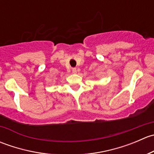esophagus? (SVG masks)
Listing matches in <instances>:
<instances>
[{"label": "esophagus", "mask_w": 154, "mask_h": 154, "mask_svg": "<svg viewBox=\"0 0 154 154\" xmlns=\"http://www.w3.org/2000/svg\"><path fill=\"white\" fill-rule=\"evenodd\" d=\"M77 68H72V72L74 73V74H76V73H77Z\"/></svg>", "instance_id": "1"}]
</instances>
